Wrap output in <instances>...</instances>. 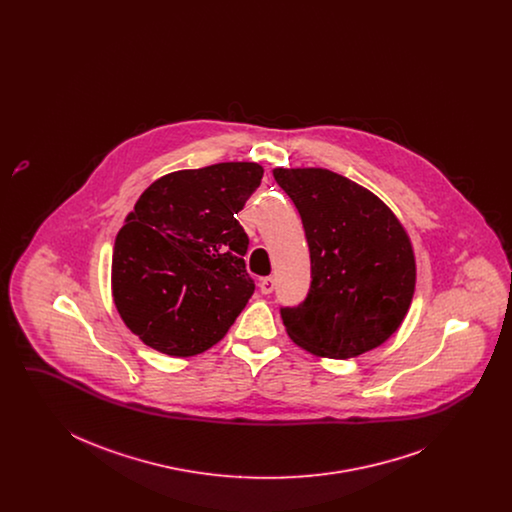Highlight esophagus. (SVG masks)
Masks as SVG:
<instances>
[{"instance_id":"obj_1","label":"esophagus","mask_w":512,"mask_h":512,"mask_svg":"<svg viewBox=\"0 0 512 512\" xmlns=\"http://www.w3.org/2000/svg\"><path fill=\"white\" fill-rule=\"evenodd\" d=\"M259 288H261V293H265V295L272 292V290H274V278H270V276L263 278V280L259 282Z\"/></svg>"}]
</instances>
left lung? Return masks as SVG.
Returning <instances> with one entry per match:
<instances>
[{
    "instance_id": "obj_1",
    "label": "left lung",
    "mask_w": 512,
    "mask_h": 512,
    "mask_svg": "<svg viewBox=\"0 0 512 512\" xmlns=\"http://www.w3.org/2000/svg\"><path fill=\"white\" fill-rule=\"evenodd\" d=\"M292 197L311 251V290L282 309L288 336L315 357L351 359L390 340L416 284L411 238L365 186L328 169H272Z\"/></svg>"
}]
</instances>
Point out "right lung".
Wrapping results in <instances>:
<instances>
[{
	"label": "right lung",
	"mask_w": 512,
	"mask_h": 512,
	"mask_svg": "<svg viewBox=\"0 0 512 512\" xmlns=\"http://www.w3.org/2000/svg\"><path fill=\"white\" fill-rule=\"evenodd\" d=\"M261 178L259 163H217L169 172L138 197L115 240L111 290L146 345L192 357L219 343L244 311L255 284L236 215Z\"/></svg>",
	"instance_id": "obj_1"
}]
</instances>
